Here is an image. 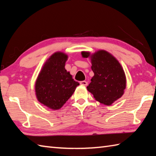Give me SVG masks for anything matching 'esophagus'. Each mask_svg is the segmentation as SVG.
Wrapping results in <instances>:
<instances>
[{
  "instance_id": "esophagus-1",
  "label": "esophagus",
  "mask_w": 156,
  "mask_h": 156,
  "mask_svg": "<svg viewBox=\"0 0 156 156\" xmlns=\"http://www.w3.org/2000/svg\"><path fill=\"white\" fill-rule=\"evenodd\" d=\"M80 83L81 85H83V86H87L88 85V82L87 81H84V80L81 81Z\"/></svg>"
}]
</instances>
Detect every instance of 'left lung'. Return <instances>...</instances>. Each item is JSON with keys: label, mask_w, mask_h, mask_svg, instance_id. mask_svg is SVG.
<instances>
[{"label": "left lung", "mask_w": 156, "mask_h": 156, "mask_svg": "<svg viewBox=\"0 0 156 156\" xmlns=\"http://www.w3.org/2000/svg\"><path fill=\"white\" fill-rule=\"evenodd\" d=\"M81 54L83 58H90L91 68L94 74L87 90L99 102L111 105L122 97L126 88L125 74L120 63L105 50L92 55L88 51Z\"/></svg>", "instance_id": "8db88e82"}]
</instances>
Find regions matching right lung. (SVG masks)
I'll list each match as a JSON object with an SVG mask.
<instances>
[{
  "label": "right lung",
  "instance_id": "right-lung-1",
  "mask_svg": "<svg viewBox=\"0 0 156 156\" xmlns=\"http://www.w3.org/2000/svg\"><path fill=\"white\" fill-rule=\"evenodd\" d=\"M67 59L64 53H54L45 63L35 82L38 101L53 110L60 108L79 85L65 69Z\"/></svg>",
  "mask_w": 156,
  "mask_h": 156
}]
</instances>
